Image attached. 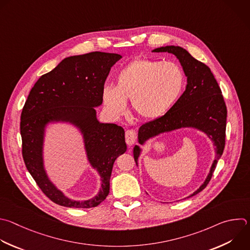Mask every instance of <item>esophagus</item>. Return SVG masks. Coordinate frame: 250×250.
I'll return each mask as SVG.
<instances>
[{"label":"esophagus","instance_id":"1","mask_svg":"<svg viewBox=\"0 0 250 250\" xmlns=\"http://www.w3.org/2000/svg\"><path fill=\"white\" fill-rule=\"evenodd\" d=\"M136 141V133L132 129H127L125 131V142L128 146H131Z\"/></svg>","mask_w":250,"mask_h":250}]
</instances>
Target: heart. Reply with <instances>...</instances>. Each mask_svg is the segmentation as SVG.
<instances>
[{
    "label": "heart",
    "mask_w": 250,
    "mask_h": 250,
    "mask_svg": "<svg viewBox=\"0 0 250 250\" xmlns=\"http://www.w3.org/2000/svg\"><path fill=\"white\" fill-rule=\"evenodd\" d=\"M116 84H107L102 91L108 113L119 118L126 111L130 99L132 111L143 120H155L167 113L181 97L185 73L174 62L138 59L116 74Z\"/></svg>",
    "instance_id": "1"
}]
</instances>
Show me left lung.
Here are the masks:
<instances>
[{"instance_id":"obj_1","label":"left lung","mask_w":250,"mask_h":250,"mask_svg":"<svg viewBox=\"0 0 250 250\" xmlns=\"http://www.w3.org/2000/svg\"><path fill=\"white\" fill-rule=\"evenodd\" d=\"M152 52H168L175 55L188 77V84L186 91L167 113L139 127V144L143 145L147 140L161 133L192 127L204 132L215 146L216 156L210 172L199 188L188 196L190 197L203 190L209 184L218 160L224 152L227 107L220 86L211 69L205 63L194 59L186 49L180 46H165L154 49ZM140 153L141 148L135 145L133 157L136 166H138Z\"/></svg>"}]
</instances>
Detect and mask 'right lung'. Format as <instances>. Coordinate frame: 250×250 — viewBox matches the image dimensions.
Instances as JSON below:
<instances>
[{
	"label": "right lung",
	"instance_id": "add662e5",
	"mask_svg": "<svg viewBox=\"0 0 250 250\" xmlns=\"http://www.w3.org/2000/svg\"><path fill=\"white\" fill-rule=\"evenodd\" d=\"M119 54L91 52L63 59L43 74L32 87L21 117L22 157L26 168L45 195L56 204L69 208H92L103 202L110 191L116 159L126 151L125 130L115 124L97 120L96 107L111 67ZM68 122L83 134L88 159L102 179V188L93 199L83 202L66 198L48 179L42 159L45 126Z\"/></svg>",
	"mask_w": 250,
	"mask_h": 250
}]
</instances>
